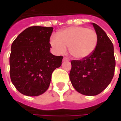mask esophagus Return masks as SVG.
Returning <instances> with one entry per match:
<instances>
[{
    "label": "esophagus",
    "instance_id": "esophagus-1",
    "mask_svg": "<svg viewBox=\"0 0 121 121\" xmlns=\"http://www.w3.org/2000/svg\"><path fill=\"white\" fill-rule=\"evenodd\" d=\"M69 61V59L66 57H63V61Z\"/></svg>",
    "mask_w": 121,
    "mask_h": 121
}]
</instances>
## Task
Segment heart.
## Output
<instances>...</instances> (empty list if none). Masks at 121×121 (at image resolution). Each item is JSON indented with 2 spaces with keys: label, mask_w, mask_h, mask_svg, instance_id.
<instances>
[{
  "label": "heart",
  "mask_w": 121,
  "mask_h": 121,
  "mask_svg": "<svg viewBox=\"0 0 121 121\" xmlns=\"http://www.w3.org/2000/svg\"><path fill=\"white\" fill-rule=\"evenodd\" d=\"M50 45L56 54H63L69 47L71 55L76 59H84L93 52L98 43V34L95 30L84 26H71L53 35Z\"/></svg>",
  "instance_id": "obj_1"
}]
</instances>
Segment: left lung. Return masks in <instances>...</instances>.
<instances>
[{
    "mask_svg": "<svg viewBox=\"0 0 121 121\" xmlns=\"http://www.w3.org/2000/svg\"><path fill=\"white\" fill-rule=\"evenodd\" d=\"M92 25L98 34L96 48L87 58L71 61L69 73L74 89L87 96H95L104 91L112 82L115 67L112 41L99 26Z\"/></svg>",
    "mask_w": 121,
    "mask_h": 121,
    "instance_id": "1",
    "label": "left lung"
}]
</instances>
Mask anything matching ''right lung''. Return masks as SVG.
Here are the masks:
<instances>
[{"label":"right lung","mask_w":121,"mask_h":121,"mask_svg":"<svg viewBox=\"0 0 121 121\" xmlns=\"http://www.w3.org/2000/svg\"><path fill=\"white\" fill-rule=\"evenodd\" d=\"M52 27L31 26L14 40L9 56L12 84L21 93L30 96L44 93L53 71L61 65L63 56L53 55L50 37Z\"/></svg>","instance_id":"obj_1"}]
</instances>
